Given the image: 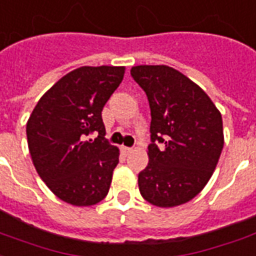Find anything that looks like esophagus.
<instances>
[{"mask_svg": "<svg viewBox=\"0 0 256 256\" xmlns=\"http://www.w3.org/2000/svg\"><path fill=\"white\" fill-rule=\"evenodd\" d=\"M121 153L124 154V156H128L130 153H132V148H126V146H121Z\"/></svg>", "mask_w": 256, "mask_h": 256, "instance_id": "obj_1", "label": "esophagus"}]
</instances>
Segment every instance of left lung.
<instances>
[{
  "label": "left lung",
  "instance_id": "1",
  "mask_svg": "<svg viewBox=\"0 0 256 256\" xmlns=\"http://www.w3.org/2000/svg\"><path fill=\"white\" fill-rule=\"evenodd\" d=\"M131 74L152 112L153 143L148 166L138 175L139 192L156 206L184 204L206 188L216 168L224 143L220 112L198 85L172 67L140 64Z\"/></svg>",
  "mask_w": 256,
  "mask_h": 256
}]
</instances>
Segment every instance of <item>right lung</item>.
Here are the masks:
<instances>
[{
  "label": "right lung",
  "mask_w": 256,
  "mask_h": 256,
  "mask_svg": "<svg viewBox=\"0 0 256 256\" xmlns=\"http://www.w3.org/2000/svg\"><path fill=\"white\" fill-rule=\"evenodd\" d=\"M124 74V66L78 67L41 96L27 120L32 164L67 204L95 206L108 196L120 150L104 139L102 110ZM90 133L98 136L88 140Z\"/></svg>",
  "instance_id": "add662e5"
}]
</instances>
